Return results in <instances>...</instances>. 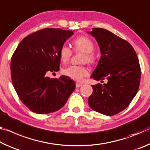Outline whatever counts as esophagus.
<instances>
[{"label": "esophagus", "mask_w": 150, "mask_h": 150, "mask_svg": "<svg viewBox=\"0 0 150 150\" xmlns=\"http://www.w3.org/2000/svg\"><path fill=\"white\" fill-rule=\"evenodd\" d=\"M81 85H82V84H81V83H76V84H75L76 87H81Z\"/></svg>", "instance_id": "esophagus-1"}]
</instances>
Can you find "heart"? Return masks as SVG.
<instances>
[{
  "label": "heart",
  "instance_id": "obj_1",
  "mask_svg": "<svg viewBox=\"0 0 150 150\" xmlns=\"http://www.w3.org/2000/svg\"><path fill=\"white\" fill-rule=\"evenodd\" d=\"M73 51L75 52H82L80 58V63L93 64L96 60L95 53L93 52V42L89 38L81 35L73 41ZM72 51L66 45H63L59 49V58L61 62L67 63L71 57ZM63 74L76 81H81L88 75V71L84 65H70L62 71Z\"/></svg>",
  "mask_w": 150,
  "mask_h": 150
}]
</instances>
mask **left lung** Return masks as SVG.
<instances>
[{"instance_id": "left-lung-1", "label": "left lung", "mask_w": 150, "mask_h": 150, "mask_svg": "<svg viewBox=\"0 0 150 150\" xmlns=\"http://www.w3.org/2000/svg\"><path fill=\"white\" fill-rule=\"evenodd\" d=\"M99 45L101 57L91 78L107 83L92 85L88 103L93 110L113 116L124 110L138 92L141 69L129 43L107 30L93 28L88 32Z\"/></svg>"}]
</instances>
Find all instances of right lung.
I'll list each match as a JSON object with an SVG mask.
<instances>
[{
    "label": "right lung",
    "mask_w": 150,
    "mask_h": 150,
    "mask_svg": "<svg viewBox=\"0 0 150 150\" xmlns=\"http://www.w3.org/2000/svg\"><path fill=\"white\" fill-rule=\"evenodd\" d=\"M73 34L71 30L60 28L38 30L24 38L12 55V85L22 103L35 113L59 110L75 90L69 77L47 76L59 70V49Z\"/></svg>",
    "instance_id": "obj_1"
}]
</instances>
